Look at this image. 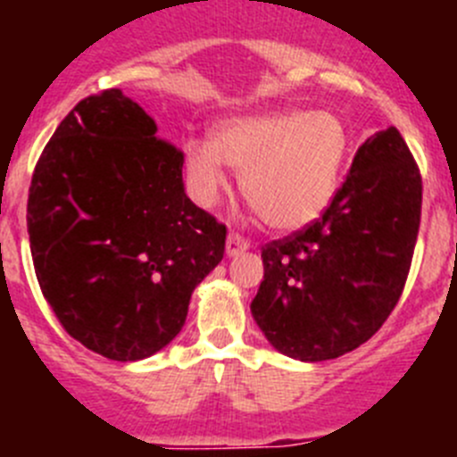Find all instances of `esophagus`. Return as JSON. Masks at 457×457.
<instances>
[{"instance_id":"34e87169","label":"esophagus","mask_w":457,"mask_h":457,"mask_svg":"<svg viewBox=\"0 0 457 457\" xmlns=\"http://www.w3.org/2000/svg\"><path fill=\"white\" fill-rule=\"evenodd\" d=\"M249 242L240 236V233H228L226 237V256H237V253L247 252Z\"/></svg>"}]
</instances>
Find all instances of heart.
Returning a JSON list of instances; mask_svg holds the SVG:
<instances>
[{
  "mask_svg": "<svg viewBox=\"0 0 457 457\" xmlns=\"http://www.w3.org/2000/svg\"><path fill=\"white\" fill-rule=\"evenodd\" d=\"M348 151V128L337 114L288 109L224 120L212 146L185 144V162L204 205L226 187L228 164L242 173V194L270 228L297 231L332 205Z\"/></svg>",
  "mask_w": 457,
  "mask_h": 457,
  "instance_id": "1",
  "label": "heart"
}]
</instances>
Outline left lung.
<instances>
[{"label":"left lung","mask_w":457,"mask_h":457,"mask_svg":"<svg viewBox=\"0 0 457 457\" xmlns=\"http://www.w3.org/2000/svg\"><path fill=\"white\" fill-rule=\"evenodd\" d=\"M421 171L394 125L366 139L325 215L261 249L252 313L278 353H353L401 300L421 224Z\"/></svg>","instance_id":"1"}]
</instances>
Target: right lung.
I'll return each instance as SVG.
<instances>
[{
    "label": "right lung",
    "mask_w": 457,
    "mask_h": 457,
    "mask_svg": "<svg viewBox=\"0 0 457 457\" xmlns=\"http://www.w3.org/2000/svg\"><path fill=\"white\" fill-rule=\"evenodd\" d=\"M183 162L119 88L79 100L36 162L27 231L43 297L75 341L114 361L171 343L224 258L226 226L187 199Z\"/></svg>",
    "instance_id": "obj_1"
}]
</instances>
